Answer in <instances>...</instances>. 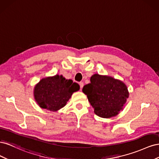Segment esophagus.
Wrapping results in <instances>:
<instances>
[{
  "instance_id": "1",
  "label": "esophagus",
  "mask_w": 159,
  "mask_h": 159,
  "mask_svg": "<svg viewBox=\"0 0 159 159\" xmlns=\"http://www.w3.org/2000/svg\"><path fill=\"white\" fill-rule=\"evenodd\" d=\"M79 84H80V89H81L84 87V83L83 82H80Z\"/></svg>"
}]
</instances>
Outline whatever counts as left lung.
<instances>
[{
    "label": "left lung",
    "mask_w": 159,
    "mask_h": 159,
    "mask_svg": "<svg viewBox=\"0 0 159 159\" xmlns=\"http://www.w3.org/2000/svg\"><path fill=\"white\" fill-rule=\"evenodd\" d=\"M90 81L84 86L82 91L87 95L95 113L103 118L116 116L129 98L127 85L112 77L98 74L91 77Z\"/></svg>",
    "instance_id": "left-lung-1"
}]
</instances>
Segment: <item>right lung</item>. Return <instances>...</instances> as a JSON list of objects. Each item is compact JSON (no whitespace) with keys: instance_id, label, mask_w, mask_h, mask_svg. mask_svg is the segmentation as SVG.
<instances>
[{"instance_id":"1","label":"right lung","mask_w":159,"mask_h":159,"mask_svg":"<svg viewBox=\"0 0 159 159\" xmlns=\"http://www.w3.org/2000/svg\"><path fill=\"white\" fill-rule=\"evenodd\" d=\"M80 85L63 75H56L42 79L34 87V96L38 105L51 111L64 107Z\"/></svg>"}]
</instances>
